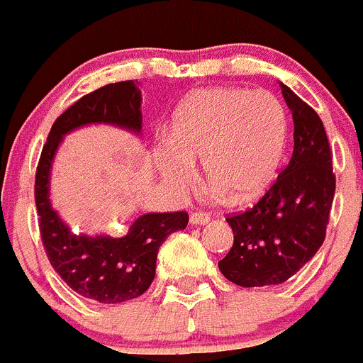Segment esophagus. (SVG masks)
Wrapping results in <instances>:
<instances>
[{"mask_svg": "<svg viewBox=\"0 0 363 363\" xmlns=\"http://www.w3.org/2000/svg\"><path fill=\"white\" fill-rule=\"evenodd\" d=\"M189 222L194 224V226H204L210 222V215L202 213V211H195V213L189 215Z\"/></svg>", "mask_w": 363, "mask_h": 363, "instance_id": "esophagus-1", "label": "esophagus"}]
</instances>
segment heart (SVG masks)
Masks as SVG:
<instances>
[{
    "mask_svg": "<svg viewBox=\"0 0 363 363\" xmlns=\"http://www.w3.org/2000/svg\"><path fill=\"white\" fill-rule=\"evenodd\" d=\"M286 145L287 113L271 92L199 88L175 112L161 175L184 188L194 177L191 162L202 161L206 181L231 204H247L275 182Z\"/></svg>",
    "mask_w": 363,
    "mask_h": 363,
    "instance_id": "1",
    "label": "heart"
}]
</instances>
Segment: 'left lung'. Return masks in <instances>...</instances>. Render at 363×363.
<instances>
[{
    "label": "left lung",
    "mask_w": 363,
    "mask_h": 363,
    "mask_svg": "<svg viewBox=\"0 0 363 363\" xmlns=\"http://www.w3.org/2000/svg\"><path fill=\"white\" fill-rule=\"evenodd\" d=\"M280 88L295 123L291 161L253 208L226 218L233 246L218 269L242 287L277 286L309 262L324 244L335 197L324 123L291 88Z\"/></svg>",
    "instance_id": "left-lung-1"
}]
</instances>
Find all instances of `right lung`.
<instances>
[{
    "mask_svg": "<svg viewBox=\"0 0 363 363\" xmlns=\"http://www.w3.org/2000/svg\"><path fill=\"white\" fill-rule=\"evenodd\" d=\"M141 103L135 81L106 84L83 96L55 119L35 169V208L48 260L74 291L101 303L126 302L148 289L159 247L168 235L188 226V213L141 215L125 237L72 233L48 199L52 162L63 137L81 126L103 123L141 133Z\"/></svg>",
    "mask_w": 363,
    "mask_h": 363,
    "instance_id": "obj_1",
    "label": "right lung"
}]
</instances>
